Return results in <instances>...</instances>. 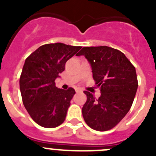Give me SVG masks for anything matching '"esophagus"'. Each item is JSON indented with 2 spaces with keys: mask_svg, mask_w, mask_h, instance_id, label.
Segmentation results:
<instances>
[{
  "mask_svg": "<svg viewBox=\"0 0 156 156\" xmlns=\"http://www.w3.org/2000/svg\"><path fill=\"white\" fill-rule=\"evenodd\" d=\"M75 90H76V93H78V92H82V90H81V89H80V88H76Z\"/></svg>",
  "mask_w": 156,
  "mask_h": 156,
  "instance_id": "obj_1",
  "label": "esophagus"
}]
</instances>
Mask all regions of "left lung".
I'll return each instance as SVG.
<instances>
[{
    "label": "left lung",
    "instance_id": "obj_1",
    "mask_svg": "<svg viewBox=\"0 0 156 156\" xmlns=\"http://www.w3.org/2000/svg\"><path fill=\"white\" fill-rule=\"evenodd\" d=\"M90 63L101 96L95 99L84 91L87 101L82 108L87 124L98 131L116 126L127 114L137 90L134 66L120 51L108 46L85 47L76 55Z\"/></svg>",
    "mask_w": 156,
    "mask_h": 156
}]
</instances>
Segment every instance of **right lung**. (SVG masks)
<instances>
[{
	"mask_svg": "<svg viewBox=\"0 0 156 156\" xmlns=\"http://www.w3.org/2000/svg\"><path fill=\"white\" fill-rule=\"evenodd\" d=\"M80 48L62 43L48 44L26 59L19 80L20 91L25 108L40 126L54 128L65 121L76 91L72 87L59 89L55 80Z\"/></svg>",
	"mask_w": 156,
	"mask_h": 156,
	"instance_id": "obj_1",
	"label": "right lung"
}]
</instances>
